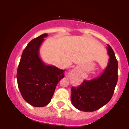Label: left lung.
Here are the masks:
<instances>
[{"label":"left lung","instance_id":"1","mask_svg":"<svg viewBox=\"0 0 129 129\" xmlns=\"http://www.w3.org/2000/svg\"><path fill=\"white\" fill-rule=\"evenodd\" d=\"M109 62L103 73L91 80H84L77 87H72V105L81 111L94 112L111 100L118 81V64L112 48L107 44Z\"/></svg>","mask_w":129,"mask_h":129}]
</instances>
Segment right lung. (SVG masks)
Instances as JSON below:
<instances>
[{
  "label": "right lung",
  "mask_w": 129,
  "mask_h": 129,
  "mask_svg": "<svg viewBox=\"0 0 129 129\" xmlns=\"http://www.w3.org/2000/svg\"><path fill=\"white\" fill-rule=\"evenodd\" d=\"M47 34L34 39L21 55L17 72L18 86L24 100L31 105L43 107L50 102L57 83L65 70L44 63L39 48Z\"/></svg>",
  "instance_id": "add662e5"
}]
</instances>
